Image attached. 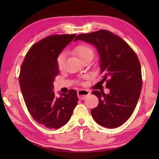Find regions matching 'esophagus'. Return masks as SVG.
<instances>
[{
  "instance_id": "1",
  "label": "esophagus",
  "mask_w": 159,
  "mask_h": 159,
  "mask_svg": "<svg viewBox=\"0 0 159 159\" xmlns=\"http://www.w3.org/2000/svg\"><path fill=\"white\" fill-rule=\"evenodd\" d=\"M89 92L85 89H80L79 91H78V96H79V98L80 100H83L85 98V97L87 96H88L89 94Z\"/></svg>"
}]
</instances>
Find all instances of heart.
Masks as SVG:
<instances>
[{"label": "heart", "mask_w": 159, "mask_h": 159, "mask_svg": "<svg viewBox=\"0 0 159 159\" xmlns=\"http://www.w3.org/2000/svg\"><path fill=\"white\" fill-rule=\"evenodd\" d=\"M74 53L79 57V58L83 61L87 58H92L93 56V50L90 46L81 44L77 46L74 49ZM66 60V54L64 52L61 53L57 57V66H58L59 69L61 70L63 69L64 64H65Z\"/></svg>", "instance_id": "1"}]
</instances>
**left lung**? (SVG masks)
I'll return each instance as SVG.
<instances>
[{
  "mask_svg": "<svg viewBox=\"0 0 159 159\" xmlns=\"http://www.w3.org/2000/svg\"><path fill=\"white\" fill-rule=\"evenodd\" d=\"M82 40L96 47L100 57L102 81L107 79L108 94L93 91L99 98L91 113L96 123L114 128L129 119L135 109L142 88L139 59L128 43L107 30L77 35L74 41Z\"/></svg>",
  "mask_w": 159,
  "mask_h": 159,
  "instance_id": "left-lung-1",
  "label": "left lung"
}]
</instances>
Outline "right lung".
<instances>
[{"instance_id":"1","label":"right lung","mask_w":159,"mask_h":159,"mask_svg":"<svg viewBox=\"0 0 159 159\" xmlns=\"http://www.w3.org/2000/svg\"><path fill=\"white\" fill-rule=\"evenodd\" d=\"M76 34L53 35L31 46L20 69L19 82L26 106L37 122L50 129L66 124L77 105L76 90L56 97L52 91L59 69L57 59Z\"/></svg>"}]
</instances>
